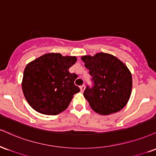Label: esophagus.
<instances>
[{
  "label": "esophagus",
  "instance_id": "esophagus-1",
  "mask_svg": "<svg viewBox=\"0 0 156 156\" xmlns=\"http://www.w3.org/2000/svg\"><path fill=\"white\" fill-rule=\"evenodd\" d=\"M85 85H82V86H80V90H81V92L82 93H83L84 92V90H85Z\"/></svg>",
  "mask_w": 156,
  "mask_h": 156
}]
</instances>
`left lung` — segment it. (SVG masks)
I'll return each instance as SVG.
<instances>
[{"label":"left lung","mask_w":156,"mask_h":156,"mask_svg":"<svg viewBox=\"0 0 156 156\" xmlns=\"http://www.w3.org/2000/svg\"><path fill=\"white\" fill-rule=\"evenodd\" d=\"M92 76L93 85L87 86L84 96L98 114L117 112L129 101L132 90L131 71L121 60L112 55L99 52L81 58Z\"/></svg>","instance_id":"left-lung-1"}]
</instances>
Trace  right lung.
Here are the masks:
<instances>
[{
    "label": "right lung",
    "mask_w": 156,
    "mask_h": 156,
    "mask_svg": "<svg viewBox=\"0 0 156 156\" xmlns=\"http://www.w3.org/2000/svg\"><path fill=\"white\" fill-rule=\"evenodd\" d=\"M76 62L75 56L47 53L27 64L22 88L25 99L34 110L55 115L67 109L74 95L80 91L74 85L77 75L69 71Z\"/></svg>",
    "instance_id": "right-lung-1"
}]
</instances>
